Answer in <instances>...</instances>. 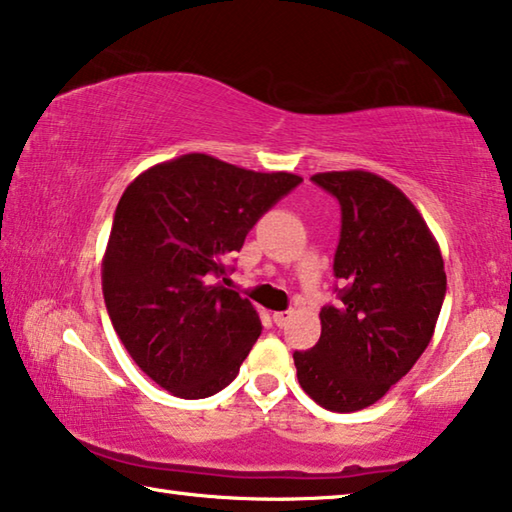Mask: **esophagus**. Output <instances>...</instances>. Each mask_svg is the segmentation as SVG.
I'll return each instance as SVG.
<instances>
[{
  "mask_svg": "<svg viewBox=\"0 0 512 512\" xmlns=\"http://www.w3.org/2000/svg\"><path fill=\"white\" fill-rule=\"evenodd\" d=\"M289 318H291V311H275L273 314V323L277 325V327H284L289 323Z\"/></svg>",
  "mask_w": 512,
  "mask_h": 512,
  "instance_id": "34e87169",
  "label": "esophagus"
}]
</instances>
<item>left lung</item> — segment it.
Wrapping results in <instances>:
<instances>
[{"label":"left lung","mask_w":512,"mask_h":512,"mask_svg":"<svg viewBox=\"0 0 512 512\" xmlns=\"http://www.w3.org/2000/svg\"><path fill=\"white\" fill-rule=\"evenodd\" d=\"M341 205L334 255L339 305L320 309V339L293 352L298 381L327 411L375 404L409 372L436 329L447 291L445 262L422 214L377 173L311 176Z\"/></svg>","instance_id":"8db88e82"}]
</instances>
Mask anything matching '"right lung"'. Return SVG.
Here are the masks:
<instances>
[{"mask_svg": "<svg viewBox=\"0 0 512 512\" xmlns=\"http://www.w3.org/2000/svg\"><path fill=\"white\" fill-rule=\"evenodd\" d=\"M187 153L140 173L121 194L101 264L103 300L133 361L185 400L219 393L262 334L253 302L212 284L259 216L298 187Z\"/></svg>", "mask_w": 512, "mask_h": 512, "instance_id": "obj_1", "label": "right lung"}]
</instances>
